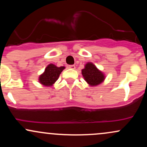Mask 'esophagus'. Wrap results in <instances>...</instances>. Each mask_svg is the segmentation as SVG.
Segmentation results:
<instances>
[{"mask_svg": "<svg viewBox=\"0 0 147 147\" xmlns=\"http://www.w3.org/2000/svg\"><path fill=\"white\" fill-rule=\"evenodd\" d=\"M68 68H70V69H72V70H75L76 67H75V65H68Z\"/></svg>", "mask_w": 147, "mask_h": 147, "instance_id": "obj_1", "label": "esophagus"}]
</instances>
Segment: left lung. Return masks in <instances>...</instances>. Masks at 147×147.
<instances>
[{"instance_id":"obj_1","label":"left lung","mask_w":147,"mask_h":147,"mask_svg":"<svg viewBox=\"0 0 147 147\" xmlns=\"http://www.w3.org/2000/svg\"><path fill=\"white\" fill-rule=\"evenodd\" d=\"M84 80L90 86H96L102 84L106 78L105 74L96 67L92 62H88L82 70Z\"/></svg>"}]
</instances>
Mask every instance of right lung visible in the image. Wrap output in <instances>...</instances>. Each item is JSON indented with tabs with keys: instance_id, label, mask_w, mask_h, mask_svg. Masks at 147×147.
Here are the masks:
<instances>
[{
	"instance_id": "right-lung-1",
	"label": "right lung",
	"mask_w": 147,
	"mask_h": 147,
	"mask_svg": "<svg viewBox=\"0 0 147 147\" xmlns=\"http://www.w3.org/2000/svg\"><path fill=\"white\" fill-rule=\"evenodd\" d=\"M65 69L64 66L57 67L53 63L47 65L44 72L38 77V82L47 87L52 86L59 77L60 74Z\"/></svg>"
}]
</instances>
